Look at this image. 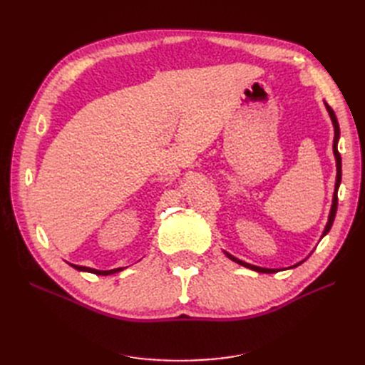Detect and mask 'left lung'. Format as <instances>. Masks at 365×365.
Masks as SVG:
<instances>
[{
  "instance_id": "8db88e82",
  "label": "left lung",
  "mask_w": 365,
  "mask_h": 365,
  "mask_svg": "<svg viewBox=\"0 0 365 365\" xmlns=\"http://www.w3.org/2000/svg\"><path fill=\"white\" fill-rule=\"evenodd\" d=\"M326 108H327V111H329V115H330V118H332V123H334V128H335V138H334V153H335V158H336V182H335V192H334V201H332V208H330L329 220H327L326 228H324V231H323V236H326V235L329 233L330 227H332V224H334V219H335V215H336V208H338V187H339V184H341V155H339V152H338L339 125H338V120H336V115H335V113H334V109L330 108L327 103H326ZM225 254H227V256H228L231 260H233V262H236V263L242 264V267H245V268H250V269H252V271H257V272H264V274H271V272H277V271H279V269H268V268L254 267V264H250V263H247V262H242V260H239V259L233 257V256H231V254H228V252H225ZM300 263H303V262H300ZM300 263L294 264L292 268L298 267V264H300Z\"/></svg>"
}]
</instances>
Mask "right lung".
<instances>
[{
	"instance_id": "1",
	"label": "right lung",
	"mask_w": 365,
	"mask_h": 365,
	"mask_svg": "<svg viewBox=\"0 0 365 365\" xmlns=\"http://www.w3.org/2000/svg\"><path fill=\"white\" fill-rule=\"evenodd\" d=\"M71 267L77 271H86V272H93V274H97V275H109V274H114V272H118L123 268H117V269H109V271H98V269H93V268H86V267H79V264H71Z\"/></svg>"
}]
</instances>
